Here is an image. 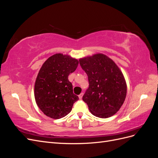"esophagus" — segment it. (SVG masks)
<instances>
[{
	"mask_svg": "<svg viewBox=\"0 0 158 158\" xmlns=\"http://www.w3.org/2000/svg\"><path fill=\"white\" fill-rule=\"evenodd\" d=\"M83 95H84V94L83 93H81L79 95H78V97H79V99H81L82 98V97H83Z\"/></svg>",
	"mask_w": 158,
	"mask_h": 158,
	"instance_id": "1",
	"label": "esophagus"
}]
</instances>
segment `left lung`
I'll return each instance as SVG.
<instances>
[{
    "label": "left lung",
    "mask_w": 158,
    "mask_h": 158,
    "mask_svg": "<svg viewBox=\"0 0 158 158\" xmlns=\"http://www.w3.org/2000/svg\"><path fill=\"white\" fill-rule=\"evenodd\" d=\"M87 74L89 88L82 98L90 112L99 118L114 115L125 102L127 83L115 63L102 53L79 59Z\"/></svg>",
    "instance_id": "1"
}]
</instances>
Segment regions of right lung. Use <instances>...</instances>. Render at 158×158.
I'll return each instance as SVG.
<instances>
[{"mask_svg": "<svg viewBox=\"0 0 158 158\" xmlns=\"http://www.w3.org/2000/svg\"><path fill=\"white\" fill-rule=\"evenodd\" d=\"M78 63L68 55L56 53L43 64L35 82L34 96L37 106L47 117L54 119L65 117L79 99L68 79Z\"/></svg>", "mask_w": 158, "mask_h": 158, "instance_id": "right-lung-1", "label": "right lung"}]
</instances>
